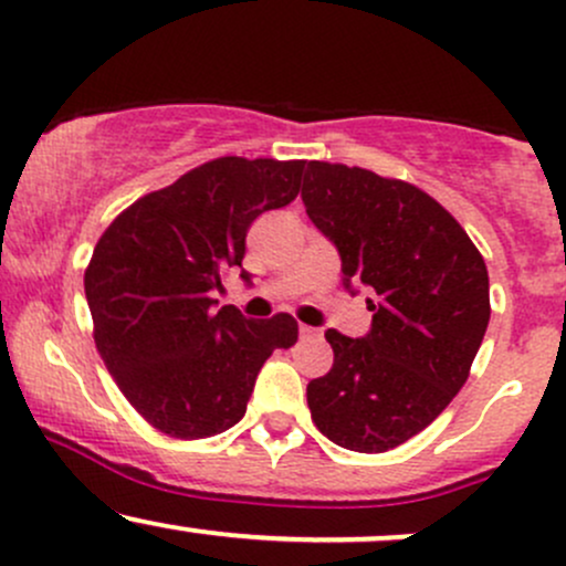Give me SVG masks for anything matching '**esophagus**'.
Here are the masks:
<instances>
[{"instance_id":"1","label":"esophagus","mask_w":566,"mask_h":566,"mask_svg":"<svg viewBox=\"0 0 566 566\" xmlns=\"http://www.w3.org/2000/svg\"><path fill=\"white\" fill-rule=\"evenodd\" d=\"M297 333H301L303 340H312V338H319L322 331H316V327H308V325H301L297 327Z\"/></svg>"}]
</instances>
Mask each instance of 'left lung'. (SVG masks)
Segmentation results:
<instances>
[{
    "label": "left lung",
    "mask_w": 566,
    "mask_h": 566,
    "mask_svg": "<svg viewBox=\"0 0 566 566\" xmlns=\"http://www.w3.org/2000/svg\"><path fill=\"white\" fill-rule=\"evenodd\" d=\"M306 214L338 247L344 284L376 293L365 338L327 331L333 368L308 381L325 438L381 454L432 424L470 376L489 314V271L464 228L424 190L312 160Z\"/></svg>",
    "instance_id": "1"
}]
</instances>
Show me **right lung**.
<instances>
[{"mask_svg":"<svg viewBox=\"0 0 566 566\" xmlns=\"http://www.w3.org/2000/svg\"><path fill=\"white\" fill-rule=\"evenodd\" d=\"M303 169L306 160L214 158L123 209L93 250L85 297L96 349L126 400L169 438L233 427L265 359L297 340L290 314L214 312V290L241 269L252 222L295 201Z\"/></svg>","mask_w":566,"mask_h":566,"instance_id":"add662e5","label":"right lung"}]
</instances>
